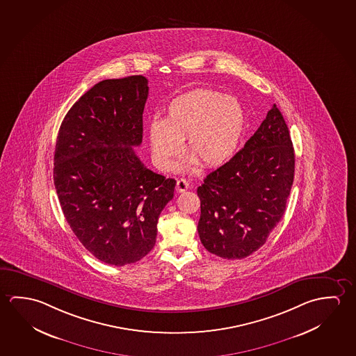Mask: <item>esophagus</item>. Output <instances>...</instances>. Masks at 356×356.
Wrapping results in <instances>:
<instances>
[{
	"label": "esophagus",
	"instance_id": "esophagus-1",
	"mask_svg": "<svg viewBox=\"0 0 356 356\" xmlns=\"http://www.w3.org/2000/svg\"><path fill=\"white\" fill-rule=\"evenodd\" d=\"M186 190H188V182L185 179L177 180V182H176V191L177 193H184Z\"/></svg>",
	"mask_w": 356,
	"mask_h": 356
}]
</instances>
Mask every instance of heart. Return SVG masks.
<instances>
[{
  "mask_svg": "<svg viewBox=\"0 0 356 356\" xmlns=\"http://www.w3.org/2000/svg\"><path fill=\"white\" fill-rule=\"evenodd\" d=\"M245 128V111L234 97L196 89L172 100L165 119L149 122L152 160L163 171L174 169L185 140L186 152L193 155L186 168L197 163L220 166L234 155Z\"/></svg>",
  "mask_w": 356,
  "mask_h": 356,
  "instance_id": "b5f03b06",
  "label": "heart"
}]
</instances>
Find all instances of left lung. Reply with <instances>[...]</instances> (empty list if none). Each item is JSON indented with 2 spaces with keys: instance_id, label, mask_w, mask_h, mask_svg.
Listing matches in <instances>:
<instances>
[{
  "instance_id": "8db88e82",
  "label": "left lung",
  "mask_w": 356,
  "mask_h": 356,
  "mask_svg": "<svg viewBox=\"0 0 356 356\" xmlns=\"http://www.w3.org/2000/svg\"><path fill=\"white\" fill-rule=\"evenodd\" d=\"M294 161L289 130L273 104L243 149L198 186L204 248L227 259L259 250L284 215Z\"/></svg>"
}]
</instances>
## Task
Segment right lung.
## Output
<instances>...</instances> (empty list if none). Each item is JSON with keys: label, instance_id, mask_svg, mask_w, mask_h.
<instances>
[{"label": "right lung", "instance_id": "1", "mask_svg": "<svg viewBox=\"0 0 356 356\" xmlns=\"http://www.w3.org/2000/svg\"><path fill=\"white\" fill-rule=\"evenodd\" d=\"M147 79H105L67 113L59 128L53 180L76 238L102 262L140 261L156 242L159 216L176 181L147 169L143 141Z\"/></svg>", "mask_w": 356, "mask_h": 356}]
</instances>
